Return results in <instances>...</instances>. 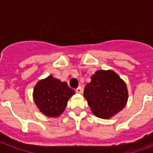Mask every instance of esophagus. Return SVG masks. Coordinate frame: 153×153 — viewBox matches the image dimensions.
Masks as SVG:
<instances>
[{
	"label": "esophagus",
	"instance_id": "1",
	"mask_svg": "<svg viewBox=\"0 0 153 153\" xmlns=\"http://www.w3.org/2000/svg\"><path fill=\"white\" fill-rule=\"evenodd\" d=\"M76 92L78 93H82V92H83V88H82V87H78L76 88Z\"/></svg>",
	"mask_w": 153,
	"mask_h": 153
}]
</instances>
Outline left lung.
<instances>
[{
	"label": "left lung",
	"instance_id": "8db88e82",
	"mask_svg": "<svg viewBox=\"0 0 153 153\" xmlns=\"http://www.w3.org/2000/svg\"><path fill=\"white\" fill-rule=\"evenodd\" d=\"M83 96L94 115L109 119L120 111L128 100L126 84L112 70H97L85 86Z\"/></svg>",
	"mask_w": 153,
	"mask_h": 153
}]
</instances>
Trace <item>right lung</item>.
<instances>
[{
    "mask_svg": "<svg viewBox=\"0 0 153 153\" xmlns=\"http://www.w3.org/2000/svg\"><path fill=\"white\" fill-rule=\"evenodd\" d=\"M74 93L67 83L50 75L35 85L33 99L41 112L49 117H56L63 112Z\"/></svg>",
    "mask_w": 153,
    "mask_h": 153,
    "instance_id": "obj_1",
    "label": "right lung"
}]
</instances>
